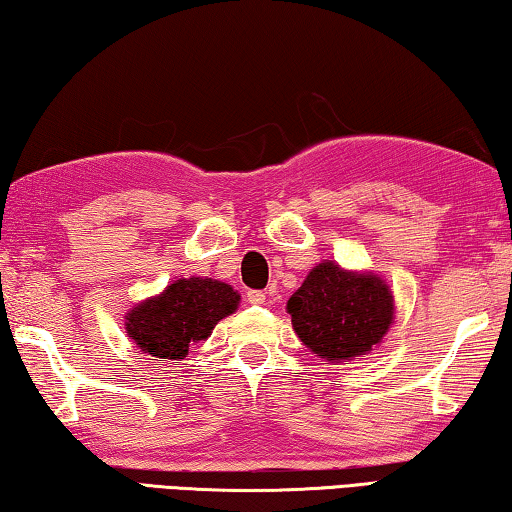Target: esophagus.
<instances>
[{
    "label": "esophagus",
    "mask_w": 512,
    "mask_h": 512,
    "mask_svg": "<svg viewBox=\"0 0 512 512\" xmlns=\"http://www.w3.org/2000/svg\"><path fill=\"white\" fill-rule=\"evenodd\" d=\"M246 300L250 302V305H255V307L266 305V293L264 291H248L246 293Z\"/></svg>",
    "instance_id": "34e87169"
}]
</instances>
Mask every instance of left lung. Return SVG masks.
<instances>
[{
	"instance_id": "left-lung-1",
	"label": "left lung",
	"mask_w": 512,
	"mask_h": 512,
	"mask_svg": "<svg viewBox=\"0 0 512 512\" xmlns=\"http://www.w3.org/2000/svg\"><path fill=\"white\" fill-rule=\"evenodd\" d=\"M293 332L318 359L352 361L384 341L395 323V296L372 271H348L325 259L287 302Z\"/></svg>"
}]
</instances>
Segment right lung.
<instances>
[{
    "instance_id": "obj_1",
    "label": "right lung",
    "mask_w": 512,
    "mask_h": 512,
    "mask_svg": "<svg viewBox=\"0 0 512 512\" xmlns=\"http://www.w3.org/2000/svg\"><path fill=\"white\" fill-rule=\"evenodd\" d=\"M241 296L212 277H180L126 314V334L144 354L180 361L189 345L205 341L216 323L235 314Z\"/></svg>"
}]
</instances>
